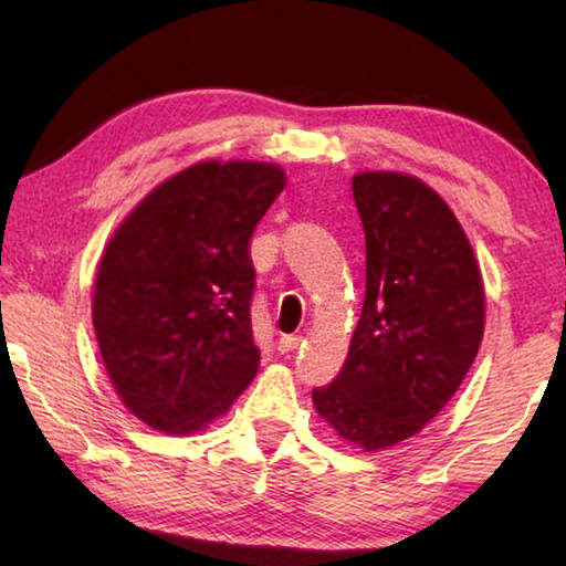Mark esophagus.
Listing matches in <instances>:
<instances>
[{"label":"esophagus","instance_id":"esophagus-1","mask_svg":"<svg viewBox=\"0 0 566 566\" xmlns=\"http://www.w3.org/2000/svg\"><path fill=\"white\" fill-rule=\"evenodd\" d=\"M300 344H302V334H282L280 342H276V347H280L282 354H286V352H294Z\"/></svg>","mask_w":566,"mask_h":566}]
</instances>
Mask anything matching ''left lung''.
Returning <instances> with one entry per match:
<instances>
[{
  "label": "left lung",
  "mask_w": 566,
  "mask_h": 566,
  "mask_svg": "<svg viewBox=\"0 0 566 566\" xmlns=\"http://www.w3.org/2000/svg\"><path fill=\"white\" fill-rule=\"evenodd\" d=\"M352 195L367 239V292L347 361L312 389L334 432L367 452L415 437L462 385L484 334L472 244L434 189L361 171Z\"/></svg>",
  "instance_id": "left-lung-1"
}]
</instances>
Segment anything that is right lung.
<instances>
[{"label": "right lung", "instance_id": "obj_1", "mask_svg": "<svg viewBox=\"0 0 566 566\" xmlns=\"http://www.w3.org/2000/svg\"><path fill=\"white\" fill-rule=\"evenodd\" d=\"M286 179L264 161H199L151 189L104 249L92 322L134 417L189 434L260 367L249 237Z\"/></svg>", "mask_w": 566, "mask_h": 566}]
</instances>
